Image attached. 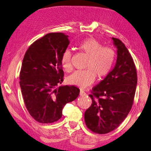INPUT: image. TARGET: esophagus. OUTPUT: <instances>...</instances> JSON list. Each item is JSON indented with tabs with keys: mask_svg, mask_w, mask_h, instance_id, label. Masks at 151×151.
Wrapping results in <instances>:
<instances>
[{
	"mask_svg": "<svg viewBox=\"0 0 151 151\" xmlns=\"http://www.w3.org/2000/svg\"><path fill=\"white\" fill-rule=\"evenodd\" d=\"M79 95H81V96H83V95H86V93L84 91L81 90V91H80Z\"/></svg>",
	"mask_w": 151,
	"mask_h": 151,
	"instance_id": "34e87169",
	"label": "esophagus"
}]
</instances>
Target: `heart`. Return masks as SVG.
I'll return each mask as SVG.
<instances>
[{
    "instance_id": "obj_1",
    "label": "heart",
    "mask_w": 151,
    "mask_h": 151,
    "mask_svg": "<svg viewBox=\"0 0 151 151\" xmlns=\"http://www.w3.org/2000/svg\"><path fill=\"white\" fill-rule=\"evenodd\" d=\"M76 48L87 55L88 60L84 71H76L67 78V83L79 88H85L94 83L95 76L101 79L111 70L116 58L114 50L102 44L93 37L83 40L76 45ZM61 64L66 72L72 70L71 52L66 50L61 56Z\"/></svg>"
}]
</instances>
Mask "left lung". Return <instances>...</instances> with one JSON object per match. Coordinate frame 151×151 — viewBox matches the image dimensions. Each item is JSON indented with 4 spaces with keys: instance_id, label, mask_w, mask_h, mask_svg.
I'll return each mask as SVG.
<instances>
[{
    "instance_id": "obj_1",
    "label": "left lung",
    "mask_w": 151,
    "mask_h": 151,
    "mask_svg": "<svg viewBox=\"0 0 151 151\" xmlns=\"http://www.w3.org/2000/svg\"><path fill=\"white\" fill-rule=\"evenodd\" d=\"M117 49L113 69L92 88V104L85 111L87 128L97 134H106L118 128L127 117L133 104L137 74L128 50L120 40L111 37Z\"/></svg>"
}]
</instances>
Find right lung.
Segmentation results:
<instances>
[{
  "label": "right lung",
  "mask_w": 151,
  "mask_h": 151,
  "mask_svg": "<svg viewBox=\"0 0 151 151\" xmlns=\"http://www.w3.org/2000/svg\"><path fill=\"white\" fill-rule=\"evenodd\" d=\"M68 35L51 33L30 45L23 60L20 87L26 108L35 120L49 124L63 116L67 103L80 93L75 86H59L63 81L61 56L69 45Z\"/></svg>",
  "instance_id": "right-lung-1"
}]
</instances>
